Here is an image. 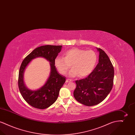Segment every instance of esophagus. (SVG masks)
Segmentation results:
<instances>
[{
    "label": "esophagus",
    "mask_w": 135,
    "mask_h": 135,
    "mask_svg": "<svg viewBox=\"0 0 135 135\" xmlns=\"http://www.w3.org/2000/svg\"><path fill=\"white\" fill-rule=\"evenodd\" d=\"M72 81V79H67L66 80V83H69V82H71Z\"/></svg>",
    "instance_id": "esophagus-1"
}]
</instances>
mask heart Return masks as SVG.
Wrapping results in <instances>:
<instances>
[{"label": "heart", "mask_w": 135, "mask_h": 135, "mask_svg": "<svg viewBox=\"0 0 135 135\" xmlns=\"http://www.w3.org/2000/svg\"><path fill=\"white\" fill-rule=\"evenodd\" d=\"M97 56L91 50L85 51L79 49H72L64 54V57H57L55 65L60 72L65 74L70 67L69 76L75 77L78 75L84 77L89 75L94 69L96 63Z\"/></svg>", "instance_id": "1"}]
</instances>
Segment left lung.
Returning <instances> with one entry per match:
<instances>
[{
  "label": "left lung",
  "instance_id": "8db88e82",
  "mask_svg": "<svg viewBox=\"0 0 135 135\" xmlns=\"http://www.w3.org/2000/svg\"><path fill=\"white\" fill-rule=\"evenodd\" d=\"M99 52V63L88 77L76 80L73 95L79 103L88 106L97 105L107 97L113 84L114 68L108 56L102 49Z\"/></svg>",
  "mask_w": 135,
  "mask_h": 135
}]
</instances>
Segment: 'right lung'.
Returning <instances> with one entry per match:
<instances>
[{
    "mask_svg": "<svg viewBox=\"0 0 135 135\" xmlns=\"http://www.w3.org/2000/svg\"><path fill=\"white\" fill-rule=\"evenodd\" d=\"M62 45H43L38 47L29 54L23 61L20 68L18 86L21 95L32 107L44 109L49 107L56 102L59 91L66 81V78L56 70L55 59L61 51ZM45 58L50 62V75L46 84L40 89L35 91L28 89L23 83V73L27 65L36 57Z\"/></svg>",
    "mask_w": 135,
    "mask_h": 135,
    "instance_id": "right-lung-1",
    "label": "right lung"
}]
</instances>
